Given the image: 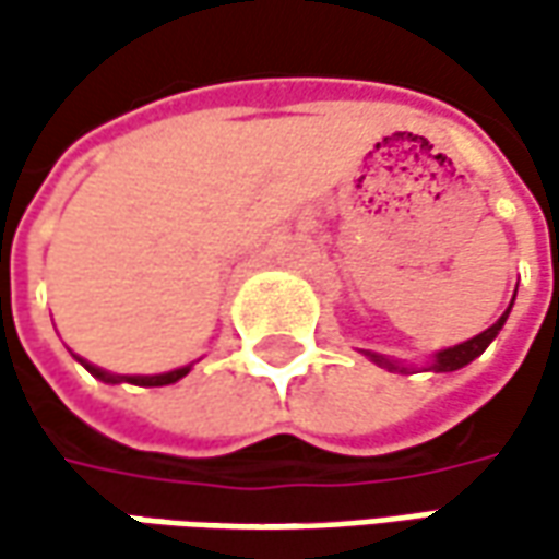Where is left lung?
<instances>
[{"label":"left lung","instance_id":"left-lung-1","mask_svg":"<svg viewBox=\"0 0 559 559\" xmlns=\"http://www.w3.org/2000/svg\"><path fill=\"white\" fill-rule=\"evenodd\" d=\"M510 308H513V301H510ZM510 308H507L485 333L473 335V338H466L461 345H454V348H441L436 355L426 360V370H432V373H454V370H461L466 364H473L476 357L483 355L485 348L498 338V333L504 330L507 317H510ZM364 355L373 360L376 367H382V370H389V373H411V364H404V360H397V357L389 355H379V352H364Z\"/></svg>","mask_w":559,"mask_h":559}]
</instances>
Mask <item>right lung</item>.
Masks as SVG:
<instances>
[{"label": "right lung", "instance_id": "obj_1", "mask_svg": "<svg viewBox=\"0 0 559 559\" xmlns=\"http://www.w3.org/2000/svg\"><path fill=\"white\" fill-rule=\"evenodd\" d=\"M76 357V355H74ZM90 373L102 379V382H108V385H120V382H130V385H145V389H155V385H174V382H180L189 370H192V364H186V367H177V370H167V373H155V376H130V373H108V370H102L96 364H90V360H83V357H76Z\"/></svg>", "mask_w": 559, "mask_h": 559}]
</instances>
